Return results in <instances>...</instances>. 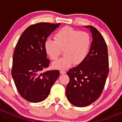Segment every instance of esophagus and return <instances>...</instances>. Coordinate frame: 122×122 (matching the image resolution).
Listing matches in <instances>:
<instances>
[{
	"mask_svg": "<svg viewBox=\"0 0 122 122\" xmlns=\"http://www.w3.org/2000/svg\"><path fill=\"white\" fill-rule=\"evenodd\" d=\"M60 72L61 75H64V74L66 73V71H64V70H61V71H60Z\"/></svg>",
	"mask_w": 122,
	"mask_h": 122,
	"instance_id": "esophagus-1",
	"label": "esophagus"
}]
</instances>
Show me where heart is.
I'll list each match as a JSON object with an SVG mask.
<instances>
[{
	"instance_id": "heart-1",
	"label": "heart",
	"mask_w": 122,
	"mask_h": 122,
	"mask_svg": "<svg viewBox=\"0 0 122 122\" xmlns=\"http://www.w3.org/2000/svg\"><path fill=\"white\" fill-rule=\"evenodd\" d=\"M54 41L47 40L45 43V49L51 60L56 61L64 50L62 58L53 62L52 67L57 69H66L73 64H80L87 56L91 37L87 32L80 31L65 26L56 33Z\"/></svg>"
}]
</instances>
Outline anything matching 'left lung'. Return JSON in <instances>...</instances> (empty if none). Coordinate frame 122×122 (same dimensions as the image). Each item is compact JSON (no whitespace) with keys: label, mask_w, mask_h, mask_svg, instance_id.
Wrapping results in <instances>:
<instances>
[{"label":"left lung","mask_w":122,"mask_h":122,"mask_svg":"<svg viewBox=\"0 0 122 122\" xmlns=\"http://www.w3.org/2000/svg\"><path fill=\"white\" fill-rule=\"evenodd\" d=\"M92 41L87 56L80 64L69 70V82L66 96L75 106L83 107L92 104L101 95L108 74L107 44L100 32L92 26Z\"/></svg>","instance_id":"8db88e82"}]
</instances>
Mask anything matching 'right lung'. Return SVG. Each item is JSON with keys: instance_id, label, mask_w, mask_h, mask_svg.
Masks as SVG:
<instances>
[{"instance_id": "obj_1", "label": "right lung", "mask_w": 122, "mask_h": 122, "mask_svg": "<svg viewBox=\"0 0 122 122\" xmlns=\"http://www.w3.org/2000/svg\"><path fill=\"white\" fill-rule=\"evenodd\" d=\"M60 25L46 22L31 25L23 32L16 43L11 75L19 93L27 101L38 103L46 99L59 77L58 70L41 71L50 62L47 58L45 43Z\"/></svg>"}]
</instances>
